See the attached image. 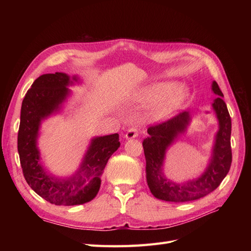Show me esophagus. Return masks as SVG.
<instances>
[{
    "instance_id": "esophagus-1",
    "label": "esophagus",
    "mask_w": 251,
    "mask_h": 251,
    "mask_svg": "<svg viewBox=\"0 0 251 251\" xmlns=\"http://www.w3.org/2000/svg\"><path fill=\"white\" fill-rule=\"evenodd\" d=\"M139 134H140L139 127H137V126H131L126 131V138H127V139L135 138V137H137Z\"/></svg>"
}]
</instances>
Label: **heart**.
<instances>
[{
	"mask_svg": "<svg viewBox=\"0 0 251 251\" xmlns=\"http://www.w3.org/2000/svg\"><path fill=\"white\" fill-rule=\"evenodd\" d=\"M171 88L169 83H158V85L150 86L140 91L137 98L139 101L144 103L157 101L153 109L154 115L157 118L168 117L178 107L182 98L184 97L183 88H176L170 93Z\"/></svg>",
	"mask_w": 251,
	"mask_h": 251,
	"instance_id": "1",
	"label": "heart"
}]
</instances>
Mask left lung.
Listing matches in <instances>:
<instances>
[{"label":"left lung","mask_w":251,"mask_h":251,"mask_svg":"<svg viewBox=\"0 0 251 251\" xmlns=\"http://www.w3.org/2000/svg\"><path fill=\"white\" fill-rule=\"evenodd\" d=\"M212 91L218 95L212 107L217 113L220 128L210 163L200 178L188 181L184 184H176L166 180L161 172L166 149L179 133L185 130L188 124L189 115L187 112H180L176 116L151 125L148 128L150 136L142 142L147 161V180L151 193L157 199L170 202H186L200 199L214 192L229 172L232 160L230 146L231 119L222 98V91L216 81L212 82Z\"/></svg>","instance_id":"left-lung-1"}]
</instances>
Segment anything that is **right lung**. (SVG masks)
<instances>
[{
    "instance_id": "1",
    "label": "right lung",
    "mask_w": 251,
    "mask_h": 251,
    "mask_svg": "<svg viewBox=\"0 0 251 251\" xmlns=\"http://www.w3.org/2000/svg\"><path fill=\"white\" fill-rule=\"evenodd\" d=\"M71 82L67 74L59 72L35 79L22 103L18 134L20 162L28 185L43 199L64 206L83 204L94 198L109 158L120 146L117 133L93 139L78 172L69 179L53 178L44 171L36 149L40 123L58 109L69 93L67 86Z\"/></svg>"
}]
</instances>
